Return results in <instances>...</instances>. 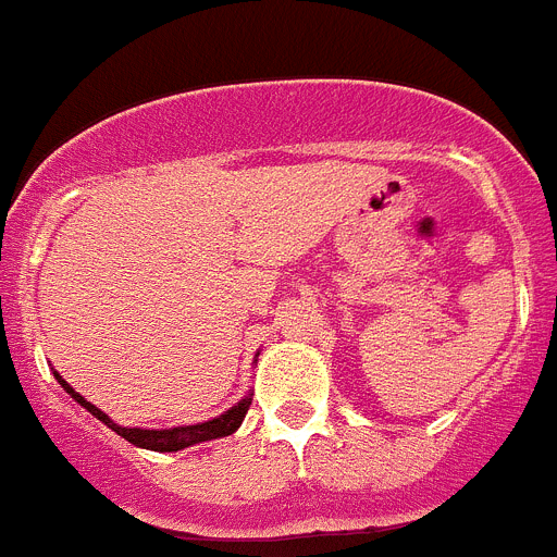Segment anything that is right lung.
Returning <instances> with one entry per match:
<instances>
[{"label": "right lung", "instance_id": "right-lung-1", "mask_svg": "<svg viewBox=\"0 0 557 557\" xmlns=\"http://www.w3.org/2000/svg\"><path fill=\"white\" fill-rule=\"evenodd\" d=\"M55 379L61 382L63 391L75 398L77 405L86 407V410L91 412L95 418H100L108 430H113L116 435L125 437L127 444L141 446V449H150V451H181V449H186V446H195V444H203V441H214V437L231 435V432L239 430V424L245 421V412H248V407H250V396H253V393H248L243 401H236V405L231 407V410H225L223 416L211 418V421H203V424L172 426V430H139V426H133L131 430V426L113 424L111 418H108L100 407H95L91 401H86V398H83L75 387L69 385L66 379H63L58 371H55Z\"/></svg>", "mask_w": 557, "mask_h": 557}]
</instances>
